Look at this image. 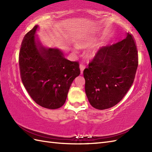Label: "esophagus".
Returning a JSON list of instances; mask_svg holds the SVG:
<instances>
[{
  "label": "esophagus",
  "instance_id": "obj_1",
  "mask_svg": "<svg viewBox=\"0 0 152 152\" xmlns=\"http://www.w3.org/2000/svg\"><path fill=\"white\" fill-rule=\"evenodd\" d=\"M86 68V65L84 64L81 63L80 64V71H81V74H83V71L84 70V69Z\"/></svg>",
  "mask_w": 152,
  "mask_h": 152
}]
</instances>
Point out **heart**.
<instances>
[{
    "instance_id": "heart-1",
    "label": "heart",
    "mask_w": 152,
    "mask_h": 152,
    "mask_svg": "<svg viewBox=\"0 0 152 152\" xmlns=\"http://www.w3.org/2000/svg\"><path fill=\"white\" fill-rule=\"evenodd\" d=\"M91 42H93V40H89L88 42H87V44H90V43H91ZM85 44H86L85 42L84 43L82 42L80 45V46H83ZM95 51H96V50H94V52H95Z\"/></svg>"
}]
</instances>
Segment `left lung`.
I'll return each instance as SVG.
<instances>
[{
  "label": "left lung",
  "mask_w": 152,
  "mask_h": 152,
  "mask_svg": "<svg viewBox=\"0 0 152 152\" xmlns=\"http://www.w3.org/2000/svg\"><path fill=\"white\" fill-rule=\"evenodd\" d=\"M133 35L103 46L83 70L85 91L93 107L104 110L117 104L133 83L138 64Z\"/></svg>",
  "instance_id": "left-lung-1"
}]
</instances>
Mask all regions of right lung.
<instances>
[{"label": "right lung", "mask_w": 152, "mask_h": 152, "mask_svg": "<svg viewBox=\"0 0 152 152\" xmlns=\"http://www.w3.org/2000/svg\"><path fill=\"white\" fill-rule=\"evenodd\" d=\"M35 25L25 34L19 54L21 81L38 105L49 109L61 107L66 101L73 80L80 74L78 61L64 57L58 49L43 47L37 42Z\"/></svg>", "instance_id": "obj_1"}]
</instances>
